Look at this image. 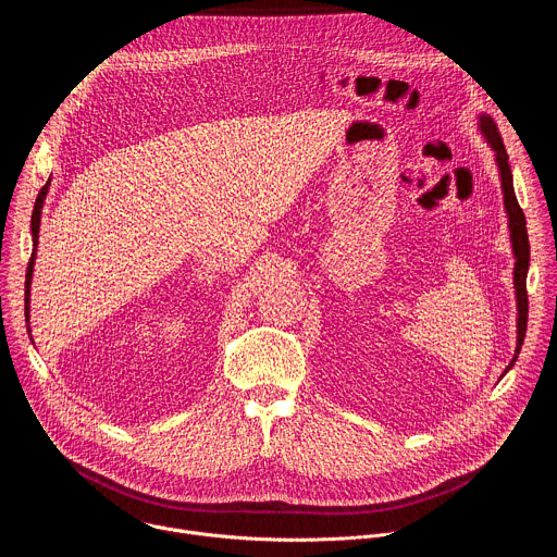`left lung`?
<instances>
[{"label":"left lung","instance_id":"obj_1","mask_svg":"<svg viewBox=\"0 0 557 557\" xmlns=\"http://www.w3.org/2000/svg\"><path fill=\"white\" fill-rule=\"evenodd\" d=\"M479 132L485 138V143L492 147L494 151V161L498 168V176H500V189H503V202H505V213H507V226H509V243H511V253H513V288H516V308H518V317H516V352L513 359L509 361V366L505 368L503 376L511 370V366L516 363L522 342H524V333H527V312H529V301H527V273H529V235H527V220L524 213L518 205L516 191H513V176H511V168H509V156L507 149L503 145V138L498 134V127L494 123V119L490 114H479Z\"/></svg>","mask_w":557,"mask_h":557}]
</instances>
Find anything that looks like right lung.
Masks as SVG:
<instances>
[{
    "label": "right lung",
    "mask_w": 557,
    "mask_h": 557,
    "mask_svg": "<svg viewBox=\"0 0 557 557\" xmlns=\"http://www.w3.org/2000/svg\"><path fill=\"white\" fill-rule=\"evenodd\" d=\"M50 189V181L44 185V189L39 191L37 200H35V209H33V218H30V233H33V256L28 262V273H26V322L30 317V284H33V271H35V260H37V245H39V226H41V211H44V202ZM30 329V326H28ZM30 333V331H28Z\"/></svg>",
    "instance_id": "1"
}]
</instances>
